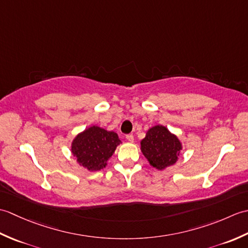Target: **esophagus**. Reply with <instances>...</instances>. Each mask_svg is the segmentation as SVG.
<instances>
[{"label": "esophagus", "instance_id": "1", "mask_svg": "<svg viewBox=\"0 0 248 248\" xmlns=\"http://www.w3.org/2000/svg\"><path fill=\"white\" fill-rule=\"evenodd\" d=\"M125 139H127L129 141H131V143H133L134 141V136L132 134H128L127 136H125Z\"/></svg>", "mask_w": 248, "mask_h": 248}]
</instances>
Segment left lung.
I'll return each mask as SVG.
<instances>
[{
	"mask_svg": "<svg viewBox=\"0 0 248 248\" xmlns=\"http://www.w3.org/2000/svg\"><path fill=\"white\" fill-rule=\"evenodd\" d=\"M182 149L181 141L164 125L157 124L147 131L140 141V150L150 165L159 170L175 164Z\"/></svg>",
	"mask_w": 248,
	"mask_h": 248,
	"instance_id": "left-lung-1",
	"label": "left lung"
}]
</instances>
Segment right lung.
<instances>
[{"label": "right lung", "instance_id": "1", "mask_svg": "<svg viewBox=\"0 0 248 248\" xmlns=\"http://www.w3.org/2000/svg\"><path fill=\"white\" fill-rule=\"evenodd\" d=\"M121 143L117 133L93 125L78 133L71 144L77 162L89 171L102 170Z\"/></svg>", "mask_w": 248, "mask_h": 248}]
</instances>
